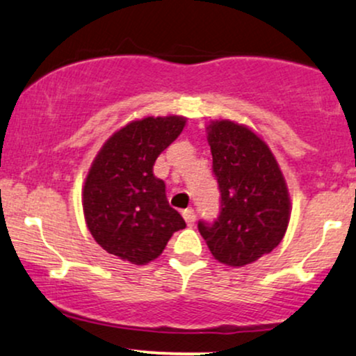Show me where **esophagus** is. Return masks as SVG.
<instances>
[{
  "label": "esophagus",
  "mask_w": 356,
  "mask_h": 356,
  "mask_svg": "<svg viewBox=\"0 0 356 356\" xmlns=\"http://www.w3.org/2000/svg\"><path fill=\"white\" fill-rule=\"evenodd\" d=\"M182 217H184V220L187 222V225H189V227L194 225L195 213H194V211H192V209H186V211L182 212Z\"/></svg>",
  "instance_id": "1"
}]
</instances>
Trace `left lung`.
<instances>
[{
  "label": "left lung",
  "instance_id": "obj_1",
  "mask_svg": "<svg viewBox=\"0 0 356 356\" xmlns=\"http://www.w3.org/2000/svg\"><path fill=\"white\" fill-rule=\"evenodd\" d=\"M220 213L199 232L220 264L243 267L270 254L290 220L286 182L270 147L247 126L229 119L207 126Z\"/></svg>",
  "mask_w": 356,
  "mask_h": 356
}]
</instances>
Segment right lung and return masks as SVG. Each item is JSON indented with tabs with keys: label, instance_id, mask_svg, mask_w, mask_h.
<instances>
[{
	"label": "right lung",
	"instance_id": "add662e5",
	"mask_svg": "<svg viewBox=\"0 0 356 356\" xmlns=\"http://www.w3.org/2000/svg\"><path fill=\"white\" fill-rule=\"evenodd\" d=\"M186 121L182 115L132 121L97 152L83 187V211L89 232L108 254L145 265L186 227L167 202L164 181L152 172Z\"/></svg>",
	"mask_w": 356,
	"mask_h": 356
}]
</instances>
